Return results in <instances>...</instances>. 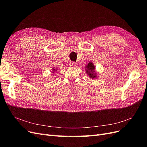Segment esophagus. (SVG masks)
<instances>
[{
	"label": "esophagus",
	"instance_id": "obj_1",
	"mask_svg": "<svg viewBox=\"0 0 147 147\" xmlns=\"http://www.w3.org/2000/svg\"><path fill=\"white\" fill-rule=\"evenodd\" d=\"M69 65H70V66H71V67H76V66L77 63H75V62H71L70 64H69Z\"/></svg>",
	"mask_w": 147,
	"mask_h": 147
}]
</instances>
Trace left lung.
Wrapping results in <instances>:
<instances>
[{
    "mask_svg": "<svg viewBox=\"0 0 147 147\" xmlns=\"http://www.w3.org/2000/svg\"><path fill=\"white\" fill-rule=\"evenodd\" d=\"M84 67L86 68V73L88 75L90 79H94L96 78L97 79V78H98L97 73L95 71V66L94 65L93 63L90 62V63H89L88 64L86 65Z\"/></svg>",
    "mask_w": 147,
    "mask_h": 147,
    "instance_id": "left-lung-1",
    "label": "left lung"
}]
</instances>
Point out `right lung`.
Returning <instances> with one entry per match:
<instances>
[{
	"label": "right lung",
	"mask_w": 147,
	"mask_h": 147,
	"mask_svg": "<svg viewBox=\"0 0 147 147\" xmlns=\"http://www.w3.org/2000/svg\"><path fill=\"white\" fill-rule=\"evenodd\" d=\"M57 68V67H56ZM57 68H55V67L54 68H52V72H53V73H54V72H55V71H57Z\"/></svg>",
	"instance_id": "add662e5"
}]
</instances>
